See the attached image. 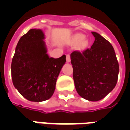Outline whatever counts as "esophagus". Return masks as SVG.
Returning <instances> with one entry per match:
<instances>
[{"mask_svg": "<svg viewBox=\"0 0 130 130\" xmlns=\"http://www.w3.org/2000/svg\"><path fill=\"white\" fill-rule=\"evenodd\" d=\"M66 61H67V62H70L71 61L70 55H67V56H66Z\"/></svg>", "mask_w": 130, "mask_h": 130, "instance_id": "34e87169", "label": "esophagus"}]
</instances>
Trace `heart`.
<instances>
[{"label":"heart","mask_w":130,"mask_h":130,"mask_svg":"<svg viewBox=\"0 0 130 130\" xmlns=\"http://www.w3.org/2000/svg\"><path fill=\"white\" fill-rule=\"evenodd\" d=\"M85 38H86V37H85L84 35L81 34V33L75 34L72 37V43L74 44H79L82 43V46H85L87 44V42L86 41L84 42Z\"/></svg>","instance_id":"1"}]
</instances>
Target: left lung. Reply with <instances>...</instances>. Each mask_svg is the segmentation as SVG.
I'll return each mask as SVG.
<instances>
[{"label": "left lung", "mask_w": 130, "mask_h": 130, "mask_svg": "<svg viewBox=\"0 0 130 130\" xmlns=\"http://www.w3.org/2000/svg\"><path fill=\"white\" fill-rule=\"evenodd\" d=\"M95 42L91 48L70 54L76 90L89 101L100 100L111 93L117 83L119 72L114 48L109 41L92 32Z\"/></svg>", "instance_id": "1"}]
</instances>
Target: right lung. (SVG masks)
<instances>
[{
	"mask_svg": "<svg viewBox=\"0 0 130 130\" xmlns=\"http://www.w3.org/2000/svg\"><path fill=\"white\" fill-rule=\"evenodd\" d=\"M44 33L30 29L19 39L12 61L13 84L31 102L47 100L53 95L58 76L65 65V55L58 58L47 54Z\"/></svg>",
	"mask_w": 130,
	"mask_h": 130,
	"instance_id": "right-lung-1",
	"label": "right lung"
}]
</instances>
